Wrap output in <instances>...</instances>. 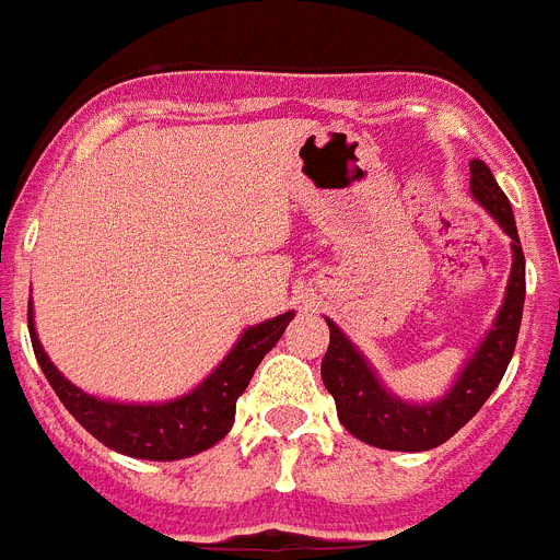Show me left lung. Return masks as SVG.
<instances>
[{
  "label": "left lung",
  "instance_id": "obj_1",
  "mask_svg": "<svg viewBox=\"0 0 560 560\" xmlns=\"http://www.w3.org/2000/svg\"><path fill=\"white\" fill-rule=\"evenodd\" d=\"M469 191L475 200L487 208L492 220L512 240V271L506 294L495 314L492 329L483 335L464 369L457 372L446 395L429 404H412L397 397L381 381V374L360 352L358 346L340 331L335 320L329 323V349L323 358V383L337 404V418L358 441L372 443L377 450L392 452H427L450 441L457 429L466 427L487 404V397L498 389L503 372L510 366L515 340H518L521 314H524L526 294V266L521 248L518 229L506 194L492 177L483 160L469 163Z\"/></svg>",
  "mask_w": 560,
  "mask_h": 560
}]
</instances>
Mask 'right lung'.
<instances>
[{
	"label": "right lung",
	"mask_w": 560,
	"mask_h": 560,
	"mask_svg": "<svg viewBox=\"0 0 560 560\" xmlns=\"http://www.w3.org/2000/svg\"><path fill=\"white\" fill-rule=\"evenodd\" d=\"M291 317L294 312H285L257 326H248L237 343L231 346L223 363L186 395L163 400V404H125V400L88 395L50 363L36 335L34 303H27V329H31L34 354L65 409L108 450L128 457H142V460H179V457L211 450L217 441H223L234 423L237 397L246 392L260 360L283 337Z\"/></svg>",
	"instance_id": "add662e5"
}]
</instances>
